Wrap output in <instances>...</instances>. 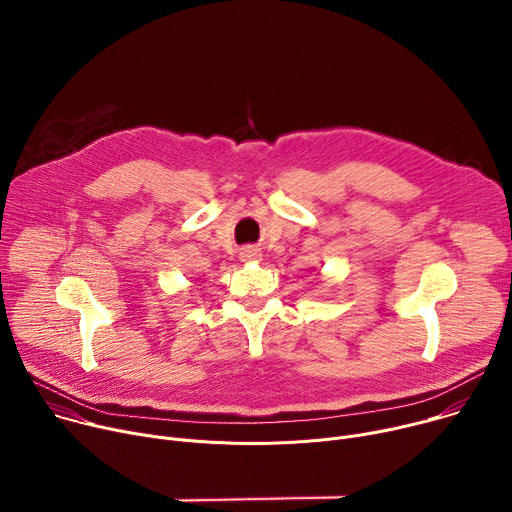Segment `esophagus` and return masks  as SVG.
Masks as SVG:
<instances>
[{"label": "esophagus", "mask_w": 512, "mask_h": 512, "mask_svg": "<svg viewBox=\"0 0 512 512\" xmlns=\"http://www.w3.org/2000/svg\"><path fill=\"white\" fill-rule=\"evenodd\" d=\"M261 255H259V251L255 249V247H243L241 249V259L243 261H257Z\"/></svg>", "instance_id": "obj_1"}]
</instances>
